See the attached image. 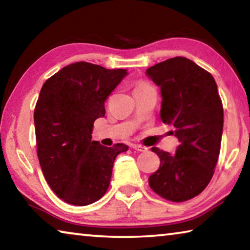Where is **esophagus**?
<instances>
[{
  "mask_svg": "<svg viewBox=\"0 0 250 250\" xmlns=\"http://www.w3.org/2000/svg\"><path fill=\"white\" fill-rule=\"evenodd\" d=\"M132 149L137 150V151H140V152L147 151L146 146H140V145H132Z\"/></svg>",
  "mask_w": 250,
  "mask_h": 250,
  "instance_id": "esophagus-1",
  "label": "esophagus"
}]
</instances>
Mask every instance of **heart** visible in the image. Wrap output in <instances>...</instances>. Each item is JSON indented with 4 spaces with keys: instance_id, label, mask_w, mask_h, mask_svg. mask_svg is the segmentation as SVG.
I'll return each mask as SVG.
<instances>
[{
    "instance_id": "b5f03b06",
    "label": "heart",
    "mask_w": 250,
    "mask_h": 250,
    "mask_svg": "<svg viewBox=\"0 0 250 250\" xmlns=\"http://www.w3.org/2000/svg\"><path fill=\"white\" fill-rule=\"evenodd\" d=\"M141 84H146V83H141Z\"/></svg>"
}]
</instances>
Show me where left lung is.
<instances>
[{
  "label": "left lung",
  "instance_id": "1",
  "mask_svg": "<svg viewBox=\"0 0 250 250\" xmlns=\"http://www.w3.org/2000/svg\"><path fill=\"white\" fill-rule=\"evenodd\" d=\"M146 75L161 88V119L174 126L180 142L174 155L151 149L161 164L149 177L150 188L168 201L191 200L208 185L221 150L224 110L217 84L185 57L159 62Z\"/></svg>",
  "mask_w": 250,
  "mask_h": 250
}]
</instances>
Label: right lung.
Here are the masks:
<instances>
[{"label":"right lung","mask_w":250,"mask_h":250,"mask_svg":"<svg viewBox=\"0 0 250 250\" xmlns=\"http://www.w3.org/2000/svg\"><path fill=\"white\" fill-rule=\"evenodd\" d=\"M128 71L86 62L64 67L42 87L35 111L37 156L50 188L62 201L86 206L107 192L116 156L129 146L92 141L94 122Z\"/></svg>","instance_id":"obj_1"}]
</instances>
